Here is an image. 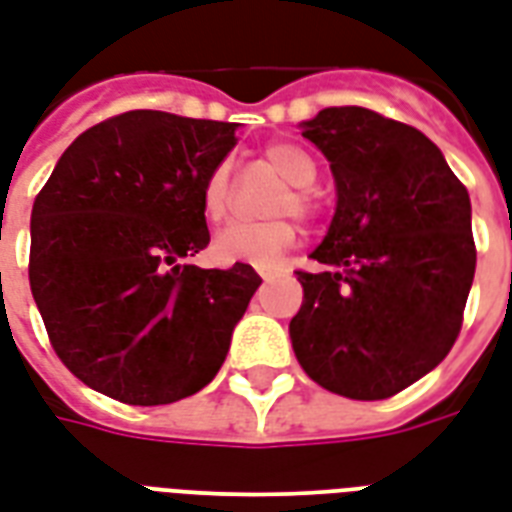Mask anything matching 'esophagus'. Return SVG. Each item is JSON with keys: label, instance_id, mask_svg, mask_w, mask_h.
I'll list each match as a JSON object with an SVG mask.
<instances>
[{"label": "esophagus", "instance_id": "34e87169", "mask_svg": "<svg viewBox=\"0 0 512 512\" xmlns=\"http://www.w3.org/2000/svg\"><path fill=\"white\" fill-rule=\"evenodd\" d=\"M257 274H260L263 282H271L276 276H285V271H279V268H257Z\"/></svg>", "mask_w": 512, "mask_h": 512}]
</instances>
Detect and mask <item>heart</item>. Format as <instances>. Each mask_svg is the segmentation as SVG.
I'll use <instances>...</instances> for the list:
<instances>
[{
    "label": "heart",
    "instance_id": "obj_1",
    "mask_svg": "<svg viewBox=\"0 0 512 512\" xmlns=\"http://www.w3.org/2000/svg\"><path fill=\"white\" fill-rule=\"evenodd\" d=\"M263 157L282 179L290 181V187L274 200L271 214H295L301 219L314 217L317 200H314L312 184L320 176V168L312 154L298 143L276 140V143H268ZM230 200H233V170H230V162L222 160L208 170L203 179L200 211L208 222H222L230 211ZM293 244L295 225L287 217L266 219V222H230L211 241V255L225 266L246 263V266L266 268L274 266L279 255Z\"/></svg>",
    "mask_w": 512,
    "mask_h": 512
}]
</instances>
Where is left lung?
<instances>
[{
	"mask_svg": "<svg viewBox=\"0 0 512 512\" xmlns=\"http://www.w3.org/2000/svg\"><path fill=\"white\" fill-rule=\"evenodd\" d=\"M301 127L331 162L336 214L317 268L295 271V358L325 391L391 399L461 331L478 260L469 192L423 132L369 108H325Z\"/></svg>",
	"mask_w": 512,
	"mask_h": 512,
	"instance_id": "left-lung-1",
	"label": "left lung"
}]
</instances>
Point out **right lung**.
<instances>
[{"mask_svg": "<svg viewBox=\"0 0 512 512\" xmlns=\"http://www.w3.org/2000/svg\"><path fill=\"white\" fill-rule=\"evenodd\" d=\"M238 124L127 111L67 146L32 206L29 285L56 355L94 391L154 407L214 380L260 276L206 249L200 187Z\"/></svg>", "mask_w": 512, "mask_h": 512, "instance_id": "obj_1", "label": "right lung"}]
</instances>
